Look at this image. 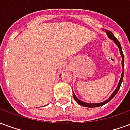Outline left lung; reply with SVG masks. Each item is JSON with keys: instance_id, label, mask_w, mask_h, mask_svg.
I'll return each mask as SVG.
<instances>
[{"instance_id": "left-lung-1", "label": "left lung", "mask_w": 130, "mask_h": 130, "mask_svg": "<svg viewBox=\"0 0 130 130\" xmlns=\"http://www.w3.org/2000/svg\"><path fill=\"white\" fill-rule=\"evenodd\" d=\"M106 32L107 35L109 36V37L110 39H111L112 40H113V42H115V44L118 46V47L119 48V50H120V54L121 55V56H122V65H123V72L121 74V77H120V81H119V83H118V85L117 88H116V89L113 91V93H112L111 96H110V98L109 99H107L106 100H105L103 102H101V103H86V102H83V101L80 100H79L78 98H76L75 95H74V93L73 92V97L74 98V100L76 101L77 103L79 104V105H81V106H86V107H98V106H102V105H104L105 104H106L107 102H109V101H111L113 98L116 95V93H118V91L119 90V88L120 87V85L122 84V82H123V75H124V55H123V51H122V48H121V45H120V42L118 41V40L116 38L113 34L112 33L111 31H109V30H106Z\"/></svg>"}]
</instances>
